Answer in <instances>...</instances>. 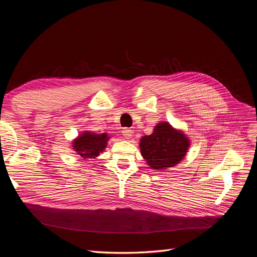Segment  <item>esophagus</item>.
Instances as JSON below:
<instances>
[{"label": "esophagus", "mask_w": 257, "mask_h": 257, "mask_svg": "<svg viewBox=\"0 0 257 257\" xmlns=\"http://www.w3.org/2000/svg\"><path fill=\"white\" fill-rule=\"evenodd\" d=\"M122 136L126 138V139H130L131 137H133V135H134V131L131 130V129H128V128H124L122 131Z\"/></svg>", "instance_id": "1"}]
</instances>
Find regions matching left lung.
<instances>
[{"instance_id": "obj_1", "label": "left lung", "mask_w": 257, "mask_h": 257, "mask_svg": "<svg viewBox=\"0 0 257 257\" xmlns=\"http://www.w3.org/2000/svg\"><path fill=\"white\" fill-rule=\"evenodd\" d=\"M188 140L168 122L158 123L154 133L141 139L140 149L143 158L153 169L164 170L183 159L188 149Z\"/></svg>"}]
</instances>
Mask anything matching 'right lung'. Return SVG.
<instances>
[{
    "instance_id": "1",
    "label": "right lung",
    "mask_w": 257,
    "mask_h": 257,
    "mask_svg": "<svg viewBox=\"0 0 257 257\" xmlns=\"http://www.w3.org/2000/svg\"><path fill=\"white\" fill-rule=\"evenodd\" d=\"M107 139L105 134L96 135L85 133L76 139L73 145H74V150L78 153V155L83 158H94L99 155L100 152H103Z\"/></svg>"
}]
</instances>
